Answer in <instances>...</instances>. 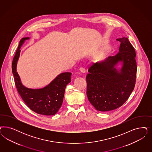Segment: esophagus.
Instances as JSON below:
<instances>
[{
	"label": "esophagus",
	"instance_id": "obj_1",
	"mask_svg": "<svg viewBox=\"0 0 152 152\" xmlns=\"http://www.w3.org/2000/svg\"><path fill=\"white\" fill-rule=\"evenodd\" d=\"M79 70H80V72H82V73H85V72H86L85 69L84 68H82V67L79 69Z\"/></svg>",
	"mask_w": 152,
	"mask_h": 152
}]
</instances>
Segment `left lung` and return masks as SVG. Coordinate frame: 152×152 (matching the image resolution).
<instances>
[{
	"label": "left lung",
	"mask_w": 152,
	"mask_h": 152,
	"mask_svg": "<svg viewBox=\"0 0 152 152\" xmlns=\"http://www.w3.org/2000/svg\"><path fill=\"white\" fill-rule=\"evenodd\" d=\"M116 40L121 42L118 54L93 63L86 77L88 100L100 111L121 107L135 87L137 70L135 49L127 37Z\"/></svg>",
	"instance_id": "8db88e82"
}]
</instances>
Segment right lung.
Segmentation results:
<instances>
[{
	"label": "right lung",
	"instance_id": "obj_1",
	"mask_svg": "<svg viewBox=\"0 0 152 152\" xmlns=\"http://www.w3.org/2000/svg\"><path fill=\"white\" fill-rule=\"evenodd\" d=\"M29 39L27 37L21 39L13 58L12 69L15 84L20 97L31 110L40 115H54L62 105L65 87L71 82L72 73L60 74L43 88L32 89L25 87L17 72V65L20 58V49L25 41Z\"/></svg>",
	"mask_w": 152,
	"mask_h": 152
}]
</instances>
